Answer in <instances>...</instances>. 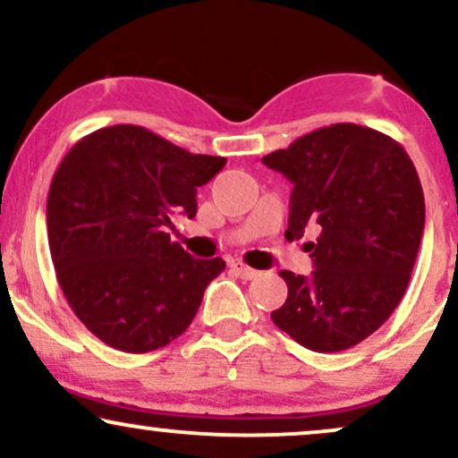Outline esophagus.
<instances>
[{
    "mask_svg": "<svg viewBox=\"0 0 458 458\" xmlns=\"http://www.w3.org/2000/svg\"><path fill=\"white\" fill-rule=\"evenodd\" d=\"M230 268L236 270V275H239L241 279H247V281H249V279H256V276L259 275L258 270L249 268V266L242 264V262H233V264H230Z\"/></svg>",
    "mask_w": 458,
    "mask_h": 458,
    "instance_id": "esophagus-1",
    "label": "esophagus"
}]
</instances>
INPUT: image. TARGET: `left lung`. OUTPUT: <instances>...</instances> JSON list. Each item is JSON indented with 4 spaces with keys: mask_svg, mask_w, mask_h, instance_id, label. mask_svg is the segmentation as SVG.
I'll use <instances>...</instances> for the list:
<instances>
[{
    "mask_svg": "<svg viewBox=\"0 0 458 458\" xmlns=\"http://www.w3.org/2000/svg\"><path fill=\"white\" fill-rule=\"evenodd\" d=\"M262 162L293 183L285 239L315 270H281L287 300L270 319L317 352L351 349L402 302L425 230V196L395 139L351 123L317 129Z\"/></svg>",
    "mask_w": 458,
    "mask_h": 458,
    "instance_id": "8db88e82",
    "label": "left lung"
}]
</instances>
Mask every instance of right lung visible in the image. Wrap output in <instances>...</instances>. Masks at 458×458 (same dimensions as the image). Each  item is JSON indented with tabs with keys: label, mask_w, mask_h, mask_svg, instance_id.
<instances>
[{
	"label": "right lung",
	"mask_w": 458,
	"mask_h": 458,
	"mask_svg": "<svg viewBox=\"0 0 458 458\" xmlns=\"http://www.w3.org/2000/svg\"><path fill=\"white\" fill-rule=\"evenodd\" d=\"M224 165L135 124L90 132L65 154L46 205L50 256L75 317L101 343L149 352L192 323L225 262L192 258L166 228L196 216V188Z\"/></svg>",
	"instance_id": "add662e5"
}]
</instances>
